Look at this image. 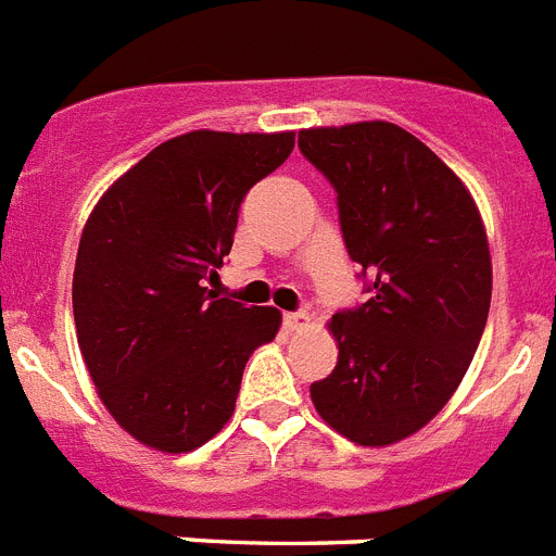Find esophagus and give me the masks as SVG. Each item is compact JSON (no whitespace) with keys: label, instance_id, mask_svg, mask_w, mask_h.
I'll return each instance as SVG.
<instances>
[{"label":"esophagus","instance_id":"esophagus-1","mask_svg":"<svg viewBox=\"0 0 556 556\" xmlns=\"http://www.w3.org/2000/svg\"><path fill=\"white\" fill-rule=\"evenodd\" d=\"M283 328H287V331H303V328H308V314L287 312L283 314Z\"/></svg>","mask_w":556,"mask_h":556}]
</instances>
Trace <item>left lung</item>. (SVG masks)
Listing matches in <instances>:
<instances>
[{"label": "left lung", "instance_id": "8db88e82", "mask_svg": "<svg viewBox=\"0 0 556 556\" xmlns=\"http://www.w3.org/2000/svg\"><path fill=\"white\" fill-rule=\"evenodd\" d=\"M298 147L337 189L348 255L370 275L362 306L328 331L331 376L314 409L356 445H392L448 404L488 326L493 264L470 191L392 122L301 130Z\"/></svg>", "mask_w": 556, "mask_h": 556}]
</instances>
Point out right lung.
Returning a JSON list of instances; mask_svg holds the SVG:
<instances>
[{
  "mask_svg": "<svg viewBox=\"0 0 556 556\" xmlns=\"http://www.w3.org/2000/svg\"><path fill=\"white\" fill-rule=\"evenodd\" d=\"M294 132L191 130L159 144L94 205L80 236L77 345L105 409L139 443L186 454L230 420L250 353L281 312L217 298L244 194Z\"/></svg>",
  "mask_w": 556,
  "mask_h": 556,
  "instance_id": "right-lung-1",
  "label": "right lung"
}]
</instances>
